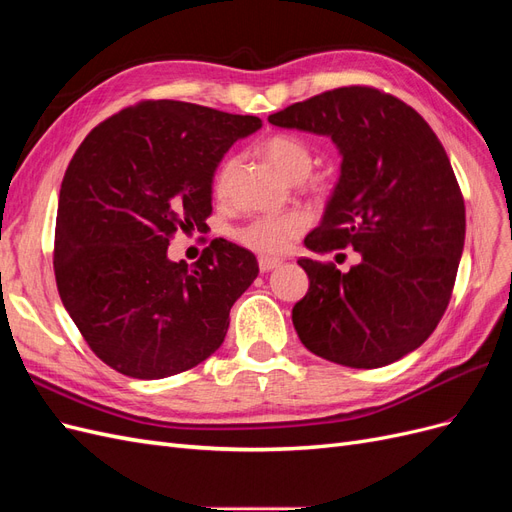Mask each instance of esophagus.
I'll use <instances>...</instances> for the list:
<instances>
[{
  "instance_id": "esophagus-1",
  "label": "esophagus",
  "mask_w": 512,
  "mask_h": 512,
  "mask_svg": "<svg viewBox=\"0 0 512 512\" xmlns=\"http://www.w3.org/2000/svg\"><path fill=\"white\" fill-rule=\"evenodd\" d=\"M280 265H282V260H277V258H269V256H260V258H258V269H260V273H269V271L277 269Z\"/></svg>"
}]
</instances>
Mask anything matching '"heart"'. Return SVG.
I'll use <instances>...</instances> for the list:
<instances>
[{"mask_svg": "<svg viewBox=\"0 0 512 512\" xmlns=\"http://www.w3.org/2000/svg\"><path fill=\"white\" fill-rule=\"evenodd\" d=\"M262 156L269 160V164L286 177L288 181H303L314 168V153L301 138L292 134H273L262 143ZM235 162H226L220 170L218 179H215V192L224 194L228 179L232 175ZM307 220L299 213H286V215H262L247 226L237 230V241L245 245L247 250L258 252L262 256H277L284 254L292 239H297L305 230Z\"/></svg>", "mask_w": 512, "mask_h": 512, "instance_id": "obj_1", "label": "heart"}]
</instances>
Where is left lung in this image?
<instances>
[{"mask_svg":"<svg viewBox=\"0 0 512 512\" xmlns=\"http://www.w3.org/2000/svg\"><path fill=\"white\" fill-rule=\"evenodd\" d=\"M273 126L331 136L342 175L318 228L316 254L354 247L359 265L301 258L309 290L292 307L303 346L359 369L399 361L438 327L466 241V205L436 132L380 89L324 91L269 115Z\"/></svg>","mask_w":512,"mask_h":512,"instance_id":"left-lung-1","label":"left lung"}]
</instances>
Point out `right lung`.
Returning a JSON list of instances; mask_svg holds the SVG:
<instances>
[{"instance_id": "obj_1", "label": "right lung", "mask_w": 512, "mask_h": 512, "mask_svg": "<svg viewBox=\"0 0 512 512\" xmlns=\"http://www.w3.org/2000/svg\"><path fill=\"white\" fill-rule=\"evenodd\" d=\"M254 115L145 100L91 130L59 190L53 269L70 318L100 361L160 380L224 342L230 307L258 275L256 256L213 239L188 267L168 260L177 230H203L224 153Z\"/></svg>"}]
</instances>
